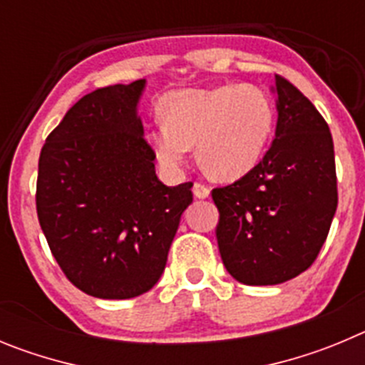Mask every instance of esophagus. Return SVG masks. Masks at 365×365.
<instances>
[{
  "label": "esophagus",
  "mask_w": 365,
  "mask_h": 365,
  "mask_svg": "<svg viewBox=\"0 0 365 365\" xmlns=\"http://www.w3.org/2000/svg\"><path fill=\"white\" fill-rule=\"evenodd\" d=\"M192 192H195V196L196 198H207V196L211 195V189H209V187L205 185V183H200V182H196L195 185H192Z\"/></svg>",
  "instance_id": "obj_1"
}]
</instances>
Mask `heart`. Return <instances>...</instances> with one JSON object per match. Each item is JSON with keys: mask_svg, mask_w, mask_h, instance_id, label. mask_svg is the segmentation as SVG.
I'll return each mask as SVG.
<instances>
[{"mask_svg": "<svg viewBox=\"0 0 365 365\" xmlns=\"http://www.w3.org/2000/svg\"><path fill=\"white\" fill-rule=\"evenodd\" d=\"M163 123L147 134L160 165L180 170L196 145L200 167L216 180L247 175L264 154L274 109L255 85L182 88L160 103Z\"/></svg>", "mask_w": 365, "mask_h": 365, "instance_id": "heart-1", "label": "heart"}]
</instances>
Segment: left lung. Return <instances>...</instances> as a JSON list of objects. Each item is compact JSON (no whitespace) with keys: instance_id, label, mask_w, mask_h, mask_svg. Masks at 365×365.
Wrapping results in <instances>:
<instances>
[{"instance_id":"8db88e82","label":"left lung","mask_w":365,"mask_h":365,"mask_svg":"<svg viewBox=\"0 0 365 365\" xmlns=\"http://www.w3.org/2000/svg\"><path fill=\"white\" fill-rule=\"evenodd\" d=\"M277 138L247 175L212 189L225 269L247 285H277L307 271L338 205L331 130L317 107L277 74Z\"/></svg>"}]
</instances>
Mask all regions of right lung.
Wrapping results in <instances>:
<instances>
[{"instance_id": "obj_1", "label": "right lung", "mask_w": 365, "mask_h": 365, "mask_svg": "<svg viewBox=\"0 0 365 365\" xmlns=\"http://www.w3.org/2000/svg\"><path fill=\"white\" fill-rule=\"evenodd\" d=\"M145 80L85 94L45 140L36 211L52 256L80 291L105 300L147 293L162 277L192 182L154 170L138 101Z\"/></svg>"}]
</instances>
